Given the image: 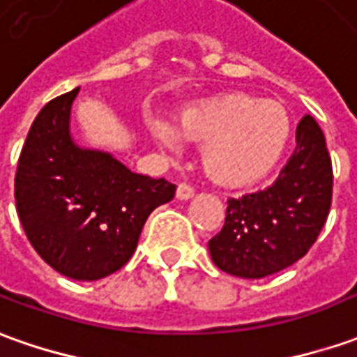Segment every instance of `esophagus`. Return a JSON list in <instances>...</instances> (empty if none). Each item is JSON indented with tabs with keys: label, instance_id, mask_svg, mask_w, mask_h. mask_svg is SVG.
<instances>
[{
	"label": "esophagus",
	"instance_id": "1",
	"mask_svg": "<svg viewBox=\"0 0 357 357\" xmlns=\"http://www.w3.org/2000/svg\"><path fill=\"white\" fill-rule=\"evenodd\" d=\"M195 195V189L191 188L189 183H179L178 189H176V197L179 199V201H185V199H191Z\"/></svg>",
	"mask_w": 357,
	"mask_h": 357
}]
</instances>
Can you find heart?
I'll use <instances>...</instances> for the list:
<instances>
[{
    "mask_svg": "<svg viewBox=\"0 0 357 357\" xmlns=\"http://www.w3.org/2000/svg\"><path fill=\"white\" fill-rule=\"evenodd\" d=\"M148 127L160 142L172 146L176 135L158 119ZM178 135L207 144L203 166L222 185H250L278 166L291 137V121L278 101H261L232 91L185 109L178 117Z\"/></svg>",
    "mask_w": 357,
    "mask_h": 357,
    "instance_id": "b5f03b06",
    "label": "heart"
}]
</instances>
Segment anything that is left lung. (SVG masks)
Returning <instances> with one entry per match:
<instances>
[{
	"label": "left lung",
	"mask_w": 357,
	"mask_h": 357,
	"mask_svg": "<svg viewBox=\"0 0 357 357\" xmlns=\"http://www.w3.org/2000/svg\"><path fill=\"white\" fill-rule=\"evenodd\" d=\"M297 146L270 188L227 203L225 227L209 240L219 270L260 280L301 260L317 242L332 203V160L319 123L305 115Z\"/></svg>",
	"instance_id": "left-lung-1"
}]
</instances>
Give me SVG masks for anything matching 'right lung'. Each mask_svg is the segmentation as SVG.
<instances>
[{"label": "right lung", "mask_w": 357, "mask_h": 357, "mask_svg": "<svg viewBox=\"0 0 357 357\" xmlns=\"http://www.w3.org/2000/svg\"><path fill=\"white\" fill-rule=\"evenodd\" d=\"M77 91L48 101L31 125L17 162L15 205L31 246L50 268L93 281L130 260L148 215L174 199L176 185L77 148L70 138Z\"/></svg>", "instance_id": "right-lung-1"}]
</instances>
